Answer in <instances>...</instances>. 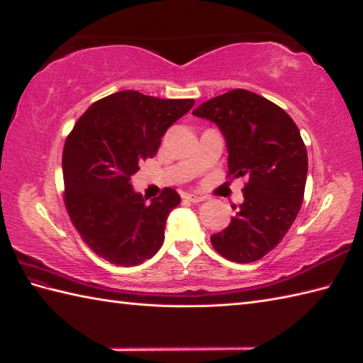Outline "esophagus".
<instances>
[{"instance_id":"1","label":"esophagus","mask_w":363,"mask_h":363,"mask_svg":"<svg viewBox=\"0 0 363 363\" xmlns=\"http://www.w3.org/2000/svg\"><path fill=\"white\" fill-rule=\"evenodd\" d=\"M183 199L188 200V202H192V203H200L205 200L203 196H197V194H184Z\"/></svg>"}]
</instances>
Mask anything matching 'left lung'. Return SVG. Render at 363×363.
Returning <instances> with one entry per match:
<instances>
[{
    "mask_svg": "<svg viewBox=\"0 0 363 363\" xmlns=\"http://www.w3.org/2000/svg\"><path fill=\"white\" fill-rule=\"evenodd\" d=\"M192 115L220 128L228 175L247 182L244 202L211 244L233 262L261 259L283 240L303 203L308 152L300 130L277 104L240 88L203 102Z\"/></svg>",
    "mask_w": 363,
    "mask_h": 363,
    "instance_id": "1",
    "label": "left lung"
}]
</instances>
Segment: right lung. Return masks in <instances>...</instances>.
<instances>
[{
	"instance_id": "add662e5",
	"label": "right lung",
	"mask_w": 363,
	"mask_h": 363,
	"mask_svg": "<svg viewBox=\"0 0 363 363\" xmlns=\"http://www.w3.org/2000/svg\"><path fill=\"white\" fill-rule=\"evenodd\" d=\"M192 106L194 99L118 91L94 102L68 135L62 157L67 211L84 242L108 262L132 267L163 245L167 216L182 199L164 188L146 202L130 180Z\"/></svg>"
}]
</instances>
